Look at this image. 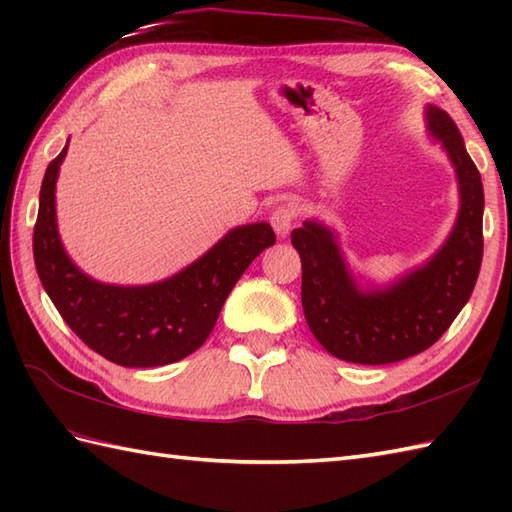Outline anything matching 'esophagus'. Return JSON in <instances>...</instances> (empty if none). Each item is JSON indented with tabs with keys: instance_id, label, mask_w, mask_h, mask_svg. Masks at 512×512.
I'll return each instance as SVG.
<instances>
[{
	"instance_id": "1",
	"label": "esophagus",
	"mask_w": 512,
	"mask_h": 512,
	"mask_svg": "<svg viewBox=\"0 0 512 512\" xmlns=\"http://www.w3.org/2000/svg\"><path fill=\"white\" fill-rule=\"evenodd\" d=\"M270 224H273L279 237H286L292 231V224H295V211H292V206H277L273 215H270Z\"/></svg>"
}]
</instances>
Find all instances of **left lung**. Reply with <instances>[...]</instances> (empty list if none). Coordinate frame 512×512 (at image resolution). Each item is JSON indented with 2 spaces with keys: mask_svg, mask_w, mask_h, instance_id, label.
Wrapping results in <instances>:
<instances>
[{
  "mask_svg": "<svg viewBox=\"0 0 512 512\" xmlns=\"http://www.w3.org/2000/svg\"><path fill=\"white\" fill-rule=\"evenodd\" d=\"M427 134L447 151L460 209L444 244L427 262L385 286L361 281L345 259L339 233L319 220L292 231L301 257V303L325 350L341 361L385 365L420 354L449 330L480 275L484 187L464 138L440 107L424 110Z\"/></svg>",
  "mask_w": 512,
  "mask_h": 512,
  "instance_id": "1",
  "label": "left lung"
}]
</instances>
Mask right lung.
<instances>
[{"instance_id": "right-lung-1", "label": "right lung", "mask_w": 512, "mask_h": 512, "mask_svg": "<svg viewBox=\"0 0 512 512\" xmlns=\"http://www.w3.org/2000/svg\"><path fill=\"white\" fill-rule=\"evenodd\" d=\"M68 143L41 182L32 235L35 266L54 308L79 339L123 367H160L193 354L211 334L220 310L250 262L275 244L273 226H235L193 264L156 284H103L65 253L57 224L59 167Z\"/></svg>"}]
</instances>
